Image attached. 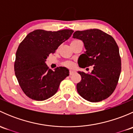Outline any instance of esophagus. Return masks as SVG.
I'll use <instances>...</instances> for the list:
<instances>
[{"label":"esophagus","mask_w":133,"mask_h":133,"mask_svg":"<svg viewBox=\"0 0 133 133\" xmlns=\"http://www.w3.org/2000/svg\"><path fill=\"white\" fill-rule=\"evenodd\" d=\"M74 73H75V71L73 70V69H70V70H69V75H72Z\"/></svg>","instance_id":"obj_1"}]
</instances>
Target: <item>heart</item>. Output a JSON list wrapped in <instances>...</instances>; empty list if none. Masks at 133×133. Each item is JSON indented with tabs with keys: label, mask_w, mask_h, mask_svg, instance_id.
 I'll list each match as a JSON object with an SVG mask.
<instances>
[{
	"label": "heart",
	"mask_w": 133,
	"mask_h": 133,
	"mask_svg": "<svg viewBox=\"0 0 133 133\" xmlns=\"http://www.w3.org/2000/svg\"><path fill=\"white\" fill-rule=\"evenodd\" d=\"M66 65H68V66H69V67H71L72 65H73V64H72V63H68Z\"/></svg>",
	"instance_id": "1"
}]
</instances>
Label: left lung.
I'll use <instances>...</instances> for the list:
<instances>
[{
  "instance_id": "obj_1",
  "label": "left lung",
  "mask_w": 133,
  "mask_h": 133,
  "mask_svg": "<svg viewBox=\"0 0 133 133\" xmlns=\"http://www.w3.org/2000/svg\"><path fill=\"white\" fill-rule=\"evenodd\" d=\"M73 38L81 40L85 49L78 60L79 66H93L91 73L78 72L82 77L76 85L78 92L91 102L108 98L115 91L121 73L117 44L111 35L98 29L76 31Z\"/></svg>"
}]
</instances>
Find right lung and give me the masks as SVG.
Instances as JSON below:
<instances>
[{
    "mask_svg": "<svg viewBox=\"0 0 133 133\" xmlns=\"http://www.w3.org/2000/svg\"><path fill=\"white\" fill-rule=\"evenodd\" d=\"M73 31H48L37 29L27 35L16 53L15 73L24 92L30 98L42 101L58 91L60 82L69 75L65 67L51 70L46 59L60 44L71 36Z\"/></svg>",
    "mask_w": 133,
    "mask_h": 133,
    "instance_id": "add662e5",
    "label": "right lung"
}]
</instances>
